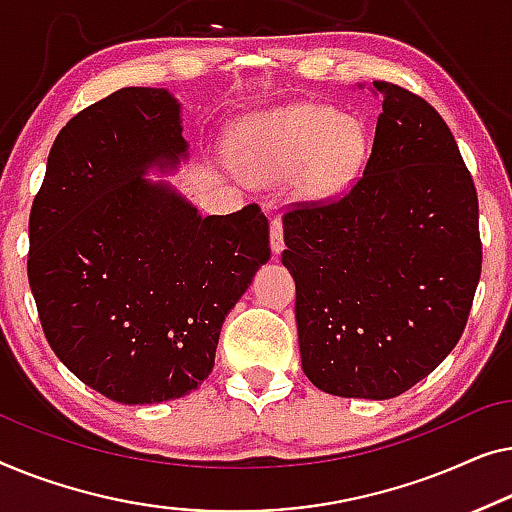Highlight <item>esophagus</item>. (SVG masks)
<instances>
[{
	"instance_id": "1",
	"label": "esophagus",
	"mask_w": 512,
	"mask_h": 512,
	"mask_svg": "<svg viewBox=\"0 0 512 512\" xmlns=\"http://www.w3.org/2000/svg\"><path fill=\"white\" fill-rule=\"evenodd\" d=\"M285 248V241H283V222L280 218H273L271 220V250L273 255H280Z\"/></svg>"
}]
</instances>
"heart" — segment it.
I'll return each instance as SVG.
<instances>
[{
    "label": "heart",
    "mask_w": 512,
    "mask_h": 512,
    "mask_svg": "<svg viewBox=\"0 0 512 512\" xmlns=\"http://www.w3.org/2000/svg\"><path fill=\"white\" fill-rule=\"evenodd\" d=\"M366 150L362 122L313 104L257 113L236 134L243 174L266 183L297 176L299 192L313 201L348 190L364 167Z\"/></svg>",
    "instance_id": "obj_1"
}]
</instances>
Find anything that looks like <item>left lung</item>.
I'll return each mask as SVG.
<instances>
[{"label":"left lung","mask_w":512,"mask_h":512,"mask_svg":"<svg viewBox=\"0 0 512 512\" xmlns=\"http://www.w3.org/2000/svg\"><path fill=\"white\" fill-rule=\"evenodd\" d=\"M383 97L364 174L341 199L285 213L301 369L345 399L399 397L427 378L469 320L480 280L478 194L434 106Z\"/></svg>","instance_id":"8db88e82"}]
</instances>
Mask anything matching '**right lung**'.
Segmentation results:
<instances>
[{"mask_svg":"<svg viewBox=\"0 0 512 512\" xmlns=\"http://www.w3.org/2000/svg\"><path fill=\"white\" fill-rule=\"evenodd\" d=\"M181 157V104L122 88L62 127L30 213L27 278L50 348L129 406L204 383L222 322L271 257L257 204L201 218L169 183L141 178Z\"/></svg>","mask_w":512,"mask_h":512,"instance_id":"add662e5","label":"right lung"}]
</instances>
